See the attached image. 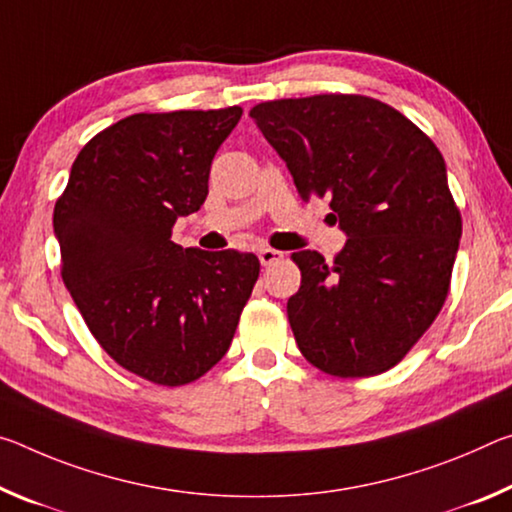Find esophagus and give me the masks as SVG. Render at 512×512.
<instances>
[{
    "label": "esophagus",
    "mask_w": 512,
    "mask_h": 512,
    "mask_svg": "<svg viewBox=\"0 0 512 512\" xmlns=\"http://www.w3.org/2000/svg\"><path fill=\"white\" fill-rule=\"evenodd\" d=\"M281 258H283V251H276L270 247L258 251V261H261V265H274V263H279Z\"/></svg>",
    "instance_id": "1"
}]
</instances>
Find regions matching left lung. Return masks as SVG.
I'll use <instances>...</instances> for the list:
<instances>
[{"label":"left lung","instance_id":"1","mask_svg":"<svg viewBox=\"0 0 512 512\" xmlns=\"http://www.w3.org/2000/svg\"><path fill=\"white\" fill-rule=\"evenodd\" d=\"M299 197L331 199L347 236L301 270L288 320L299 351L333 376L388 372L422 338L449 292L463 233L445 158L408 117L372 97L315 95L251 108Z\"/></svg>","mask_w":512,"mask_h":512}]
</instances>
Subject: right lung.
<instances>
[{
    "mask_svg": "<svg viewBox=\"0 0 512 512\" xmlns=\"http://www.w3.org/2000/svg\"><path fill=\"white\" fill-rule=\"evenodd\" d=\"M240 106L138 113L97 133L54 208L63 281L99 345L158 385L199 379L229 349L261 263L236 249H183L179 217L208 195V174Z\"/></svg>",
    "mask_w": 512,
    "mask_h": 512,
    "instance_id": "obj_1",
    "label": "right lung"
}]
</instances>
